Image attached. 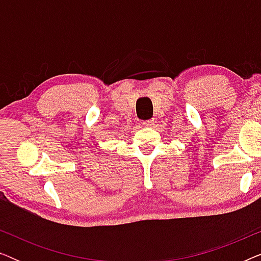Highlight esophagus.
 <instances>
[{
    "mask_svg": "<svg viewBox=\"0 0 261 261\" xmlns=\"http://www.w3.org/2000/svg\"><path fill=\"white\" fill-rule=\"evenodd\" d=\"M153 124H154V121L153 120H147V121H144V122H142V126L144 127H152Z\"/></svg>",
    "mask_w": 261,
    "mask_h": 261,
    "instance_id": "34e87169",
    "label": "esophagus"
}]
</instances>
